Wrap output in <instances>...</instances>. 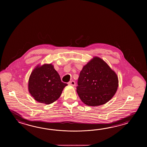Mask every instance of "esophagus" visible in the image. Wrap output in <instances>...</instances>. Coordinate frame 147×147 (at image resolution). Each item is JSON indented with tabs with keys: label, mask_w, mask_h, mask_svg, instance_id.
Masks as SVG:
<instances>
[{
	"label": "esophagus",
	"mask_w": 147,
	"mask_h": 147,
	"mask_svg": "<svg viewBox=\"0 0 147 147\" xmlns=\"http://www.w3.org/2000/svg\"><path fill=\"white\" fill-rule=\"evenodd\" d=\"M68 84L70 85V86H75L76 85V83H75V81L72 80V81H70L68 83Z\"/></svg>",
	"instance_id": "obj_1"
}]
</instances>
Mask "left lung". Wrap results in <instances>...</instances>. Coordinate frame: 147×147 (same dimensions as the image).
<instances>
[{"label": "left lung", "mask_w": 147, "mask_h": 147, "mask_svg": "<svg viewBox=\"0 0 147 147\" xmlns=\"http://www.w3.org/2000/svg\"><path fill=\"white\" fill-rule=\"evenodd\" d=\"M118 83L116 72L103 60L94 57L80 72L77 92L84 104L98 106L107 103L113 97Z\"/></svg>", "instance_id": "obj_1"}]
</instances>
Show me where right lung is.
Listing matches in <instances>:
<instances>
[{
	"label": "right lung",
	"instance_id": "1",
	"mask_svg": "<svg viewBox=\"0 0 147 147\" xmlns=\"http://www.w3.org/2000/svg\"><path fill=\"white\" fill-rule=\"evenodd\" d=\"M67 85L61 82L52 64L45 63L36 66L31 72L28 80V91L34 100L49 105L58 99Z\"/></svg>",
	"mask_w": 147,
	"mask_h": 147
}]
</instances>
